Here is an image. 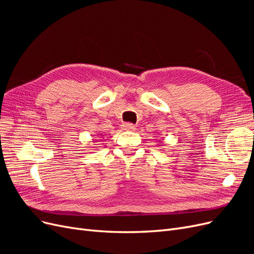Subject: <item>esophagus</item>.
<instances>
[{"instance_id": "esophagus-1", "label": "esophagus", "mask_w": 254, "mask_h": 254, "mask_svg": "<svg viewBox=\"0 0 254 254\" xmlns=\"http://www.w3.org/2000/svg\"><path fill=\"white\" fill-rule=\"evenodd\" d=\"M122 128H123V130H125V131H132V130H135V126L133 124H129V123L123 124Z\"/></svg>"}]
</instances>
